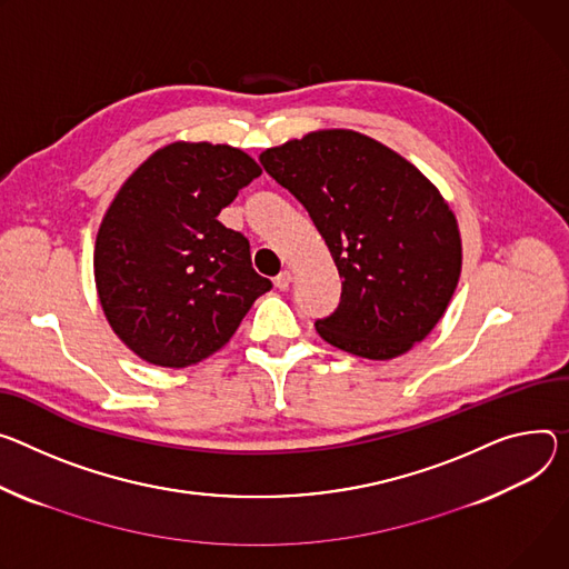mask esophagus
<instances>
[{"label": "esophagus", "instance_id": "esophagus-1", "mask_svg": "<svg viewBox=\"0 0 569 569\" xmlns=\"http://www.w3.org/2000/svg\"><path fill=\"white\" fill-rule=\"evenodd\" d=\"M290 281H292V274H290V270H283V272H279V274H277V279H274V286H277L279 290H286V288L290 286Z\"/></svg>", "mask_w": 569, "mask_h": 569}]
</instances>
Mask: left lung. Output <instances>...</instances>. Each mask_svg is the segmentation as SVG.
<instances>
[{
	"mask_svg": "<svg viewBox=\"0 0 569 569\" xmlns=\"http://www.w3.org/2000/svg\"><path fill=\"white\" fill-rule=\"evenodd\" d=\"M258 159L303 203L342 279L338 308L316 322L320 338L370 360L425 340L462 268L458 222L440 190L401 153L351 129L311 131Z\"/></svg>",
	"mask_w": 569,
	"mask_h": 569,
	"instance_id": "1",
	"label": "left lung"
}]
</instances>
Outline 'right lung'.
Masks as SVG:
<instances>
[{
	"mask_svg": "<svg viewBox=\"0 0 569 569\" xmlns=\"http://www.w3.org/2000/svg\"><path fill=\"white\" fill-rule=\"evenodd\" d=\"M231 144L170 142L122 183L94 240V286L111 329L142 360L188 368L222 349L270 279L218 216L261 177Z\"/></svg>",
	"mask_w": 569,
	"mask_h": 569,
	"instance_id": "right-lung-1",
	"label": "right lung"
}]
</instances>
